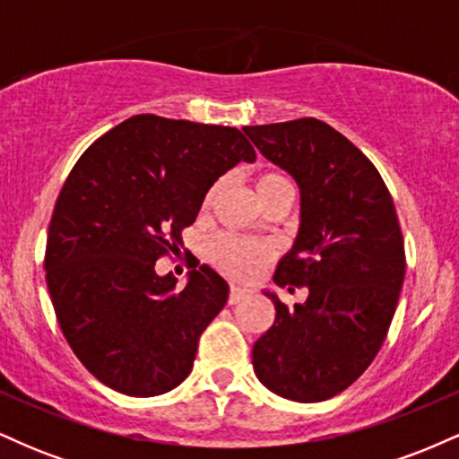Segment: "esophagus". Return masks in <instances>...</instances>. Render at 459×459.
Segmentation results:
<instances>
[{
  "label": "esophagus",
  "mask_w": 459,
  "mask_h": 459,
  "mask_svg": "<svg viewBox=\"0 0 459 459\" xmlns=\"http://www.w3.org/2000/svg\"><path fill=\"white\" fill-rule=\"evenodd\" d=\"M246 296H247L246 289H239L233 284V287H230V293H229V304H239Z\"/></svg>",
  "instance_id": "obj_1"
}]
</instances>
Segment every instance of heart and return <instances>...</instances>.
I'll list each match as a JSON object with an SVG mask.
<instances>
[{"label":"heart","instance_id":"heart-1","mask_svg":"<svg viewBox=\"0 0 459 459\" xmlns=\"http://www.w3.org/2000/svg\"><path fill=\"white\" fill-rule=\"evenodd\" d=\"M284 186H291V181H289L282 172L267 170L256 177V194H259V196ZM218 189L220 183H215V186L207 192L204 203H212L215 194H218ZM267 256H270V250H267L265 246L255 244V241L239 239V237L233 235L215 237L212 246H209V259H212L213 265L218 267L220 272H224L226 276L239 278V281L250 278L252 273L267 261Z\"/></svg>","mask_w":459,"mask_h":459}]
</instances>
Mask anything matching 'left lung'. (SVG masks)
Instances as JSON below:
<instances>
[{
  "instance_id": "obj_1",
  "label": "left lung",
  "mask_w": 459,
  "mask_h": 459,
  "mask_svg": "<svg viewBox=\"0 0 459 459\" xmlns=\"http://www.w3.org/2000/svg\"><path fill=\"white\" fill-rule=\"evenodd\" d=\"M267 160L296 178L299 230L273 282L307 287L252 347L256 377L302 403L325 402L365 373L386 339L405 273L403 235L380 172L317 118L244 127Z\"/></svg>"
}]
</instances>
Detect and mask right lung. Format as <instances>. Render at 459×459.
I'll list each match as a JSON object with an SVG mask.
<instances>
[{
    "label": "right lung",
    "mask_w": 459,
    "mask_h": 459,
    "mask_svg": "<svg viewBox=\"0 0 459 459\" xmlns=\"http://www.w3.org/2000/svg\"><path fill=\"white\" fill-rule=\"evenodd\" d=\"M255 160L235 127L138 114L73 166L47 233L45 278L62 334L105 386L155 397L189 376L229 284L200 265L177 291L155 261L178 250L209 187Z\"/></svg>",
    "instance_id": "right-lung-1"
}]
</instances>
